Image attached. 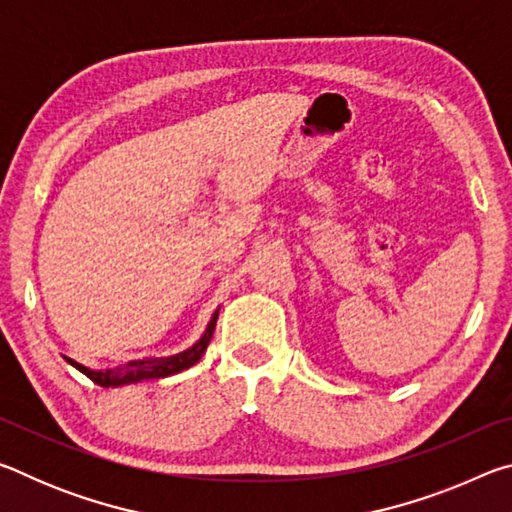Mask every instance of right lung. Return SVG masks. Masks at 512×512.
<instances>
[{"mask_svg": "<svg viewBox=\"0 0 512 512\" xmlns=\"http://www.w3.org/2000/svg\"><path fill=\"white\" fill-rule=\"evenodd\" d=\"M216 318H219V309L214 311L210 323H207L205 332L201 339H198L192 348H187L178 354H171V357H160V359H140V361H128L124 366L110 368V370H90L76 363L74 359H67L69 366H74L79 372H83L85 377H90L94 384H99L103 388H117V386H126V384H137V381L144 379H160V377H169L176 375V372H183L187 368H192L194 363L203 357L207 345L212 341L214 327H216Z\"/></svg>", "mask_w": 512, "mask_h": 512, "instance_id": "right-lung-1", "label": "right lung"}]
</instances>
